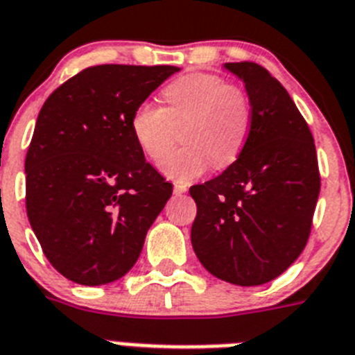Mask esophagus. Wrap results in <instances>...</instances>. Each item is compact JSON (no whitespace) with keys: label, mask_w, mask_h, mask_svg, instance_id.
Instances as JSON below:
<instances>
[{"label":"esophagus","mask_w":355,"mask_h":355,"mask_svg":"<svg viewBox=\"0 0 355 355\" xmlns=\"http://www.w3.org/2000/svg\"><path fill=\"white\" fill-rule=\"evenodd\" d=\"M173 191H175V195H182V193L187 191V186L186 184H175Z\"/></svg>","instance_id":"obj_1"}]
</instances>
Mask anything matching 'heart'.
Here are the masks:
<instances>
[{"label":"heart","instance_id":"obj_1","mask_svg":"<svg viewBox=\"0 0 355 355\" xmlns=\"http://www.w3.org/2000/svg\"><path fill=\"white\" fill-rule=\"evenodd\" d=\"M164 108L142 103L130 121L133 139L153 162H162L183 124L184 146L168 157L162 169L169 178L187 184L213 164L227 168L238 159L251 130V104L236 86L213 73H187L162 90Z\"/></svg>","mask_w":355,"mask_h":355}]
</instances>
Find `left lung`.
<instances>
[{
	"label": "left lung",
	"instance_id": "1",
	"mask_svg": "<svg viewBox=\"0 0 355 355\" xmlns=\"http://www.w3.org/2000/svg\"><path fill=\"white\" fill-rule=\"evenodd\" d=\"M245 85L251 130L222 175L189 189L191 243L213 276L263 285L305 249L321 178L309 124L282 83L256 62H225Z\"/></svg>",
	"mask_w": 355,
	"mask_h": 355
}]
</instances>
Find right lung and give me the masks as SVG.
Returning a JSON list of instances; mask_svg holds the SVG:
<instances>
[{"instance_id":"add662e5","label":"right lung","mask_w":355,"mask_h":355,"mask_svg":"<svg viewBox=\"0 0 355 355\" xmlns=\"http://www.w3.org/2000/svg\"><path fill=\"white\" fill-rule=\"evenodd\" d=\"M177 67L99 64L44 101L26 151V214L64 278L104 285L141 256L173 193L133 139L130 121Z\"/></svg>"}]
</instances>
